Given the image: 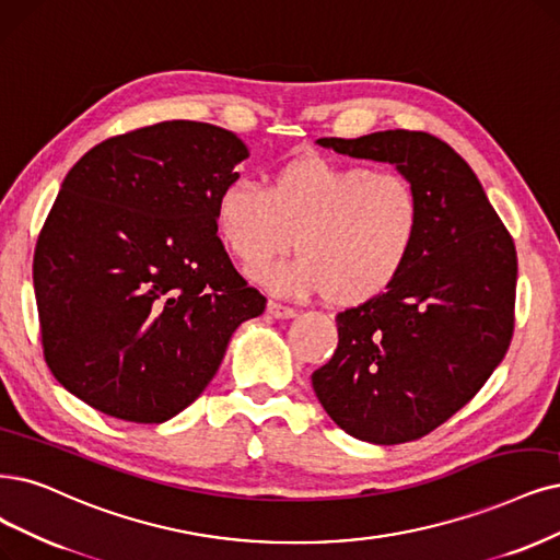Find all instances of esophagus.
Segmentation results:
<instances>
[{
    "mask_svg": "<svg viewBox=\"0 0 560 560\" xmlns=\"http://www.w3.org/2000/svg\"><path fill=\"white\" fill-rule=\"evenodd\" d=\"M267 314L272 318H279V320H285V318H295L298 312L291 306H283L279 302H267Z\"/></svg>",
    "mask_w": 560,
    "mask_h": 560,
    "instance_id": "esophagus-1",
    "label": "esophagus"
}]
</instances>
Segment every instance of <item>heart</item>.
Wrapping results in <instances>:
<instances>
[{"label": "heart", "instance_id": "1", "mask_svg": "<svg viewBox=\"0 0 560 560\" xmlns=\"http://www.w3.org/2000/svg\"><path fill=\"white\" fill-rule=\"evenodd\" d=\"M214 228L246 272L288 248L298 254L258 275L269 291L355 306L385 293L408 265L422 231V200L406 177L371 173L318 154L285 161L262 191L246 179L214 196Z\"/></svg>", "mask_w": 560, "mask_h": 560}]
</instances>
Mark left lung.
Wrapping results in <instances>:
<instances>
[{"mask_svg":"<svg viewBox=\"0 0 560 560\" xmlns=\"http://www.w3.org/2000/svg\"><path fill=\"white\" fill-rule=\"evenodd\" d=\"M316 142L395 165L422 200V231L399 279L337 316L339 346L314 371V392L353 439H422L478 395L508 353L514 242L470 165L441 138L395 129Z\"/></svg>","mask_w":560,"mask_h":560,"instance_id":"8db88e82","label":"left lung"}]
</instances>
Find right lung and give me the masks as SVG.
Masks as SVG:
<instances>
[{"instance_id":"obj_1","label":"right lung","mask_w":560,"mask_h":560,"mask_svg":"<svg viewBox=\"0 0 560 560\" xmlns=\"http://www.w3.org/2000/svg\"><path fill=\"white\" fill-rule=\"evenodd\" d=\"M244 159L233 131L173 119L69 171L36 242L34 293L46 362L73 397L124 422L171 420L265 312L214 228V196Z\"/></svg>"}]
</instances>
